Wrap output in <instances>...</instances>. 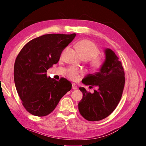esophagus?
I'll list each match as a JSON object with an SVG mask.
<instances>
[{"label": "esophagus", "mask_w": 146, "mask_h": 146, "mask_svg": "<svg viewBox=\"0 0 146 146\" xmlns=\"http://www.w3.org/2000/svg\"><path fill=\"white\" fill-rule=\"evenodd\" d=\"M72 88L73 90H77L78 89V86H77L75 83H72Z\"/></svg>", "instance_id": "34e87169"}]
</instances>
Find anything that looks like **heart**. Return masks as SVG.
I'll list each match as a JSON object with an SVG mask.
<instances>
[{
  "instance_id": "heart-1",
  "label": "heart",
  "mask_w": 146,
  "mask_h": 146,
  "mask_svg": "<svg viewBox=\"0 0 146 146\" xmlns=\"http://www.w3.org/2000/svg\"><path fill=\"white\" fill-rule=\"evenodd\" d=\"M76 48H78L80 54L83 58H86L88 60L95 57L93 59L92 64L95 67H99L102 64V60L100 58H96L99 54V49L94 42L88 39H82L78 41L76 44ZM80 72L75 68H70L68 73V76L73 80H77L79 78Z\"/></svg>"
}]
</instances>
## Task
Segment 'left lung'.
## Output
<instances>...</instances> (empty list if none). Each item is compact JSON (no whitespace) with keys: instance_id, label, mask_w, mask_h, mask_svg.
I'll return each instance as SVG.
<instances>
[{"instance_id":"left-lung-1","label":"left lung","mask_w":146,"mask_h":146,"mask_svg":"<svg viewBox=\"0 0 146 146\" xmlns=\"http://www.w3.org/2000/svg\"><path fill=\"white\" fill-rule=\"evenodd\" d=\"M105 59L98 72L90 74L82 80L89 88L97 86L94 93L80 87L83 98L78 104V110L88 121L105 119L113 112L122 97L125 84V73L122 63L109 48L105 49Z\"/></svg>"}]
</instances>
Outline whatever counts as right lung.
Masks as SVG:
<instances>
[{
  "instance_id": "add662e5",
  "label": "right lung",
  "mask_w": 146,
  "mask_h": 146,
  "mask_svg": "<svg viewBox=\"0 0 146 146\" xmlns=\"http://www.w3.org/2000/svg\"><path fill=\"white\" fill-rule=\"evenodd\" d=\"M76 34H49L32 39L21 49L15 61L14 83L22 104L33 115L46 116L71 89L64 78L47 77V70L56 64L63 49Z\"/></svg>"
}]
</instances>
